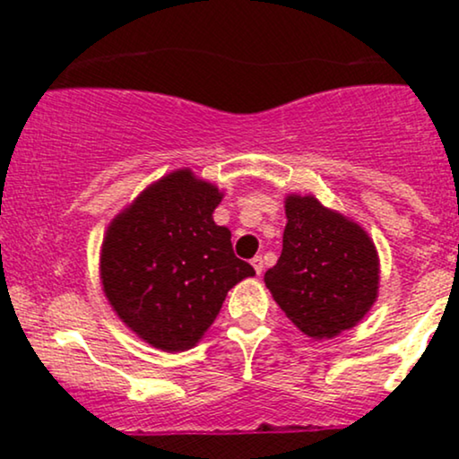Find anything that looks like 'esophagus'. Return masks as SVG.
Returning <instances> with one entry per match:
<instances>
[{
    "instance_id": "1",
    "label": "esophagus",
    "mask_w": 459,
    "mask_h": 459,
    "mask_svg": "<svg viewBox=\"0 0 459 459\" xmlns=\"http://www.w3.org/2000/svg\"><path fill=\"white\" fill-rule=\"evenodd\" d=\"M250 263H252V267H255L256 273H263V270H265V261H263L261 255L255 256V259H252Z\"/></svg>"
}]
</instances>
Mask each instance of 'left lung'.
<instances>
[{"label": "left lung", "mask_w": 459, "mask_h": 459, "mask_svg": "<svg viewBox=\"0 0 459 459\" xmlns=\"http://www.w3.org/2000/svg\"><path fill=\"white\" fill-rule=\"evenodd\" d=\"M287 226L281 259L265 287L304 334L332 339L371 310L380 259L360 224L324 207L315 196L284 198Z\"/></svg>", "instance_id": "left-lung-1"}]
</instances>
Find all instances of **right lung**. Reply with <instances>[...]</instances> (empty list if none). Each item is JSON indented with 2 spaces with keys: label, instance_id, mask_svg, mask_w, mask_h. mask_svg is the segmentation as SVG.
<instances>
[{
  "label": "right lung",
  "instance_id": "obj_1",
  "mask_svg": "<svg viewBox=\"0 0 459 459\" xmlns=\"http://www.w3.org/2000/svg\"><path fill=\"white\" fill-rule=\"evenodd\" d=\"M222 196L183 168L146 187L108 226L103 293L123 324L157 350H192L226 293L255 276L235 256L230 230L213 222Z\"/></svg>",
  "mask_w": 459,
  "mask_h": 459
}]
</instances>
